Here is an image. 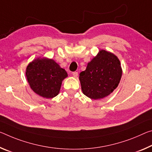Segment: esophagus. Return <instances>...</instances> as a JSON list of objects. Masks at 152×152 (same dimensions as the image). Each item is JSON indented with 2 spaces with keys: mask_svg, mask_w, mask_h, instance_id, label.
Instances as JSON below:
<instances>
[{
  "mask_svg": "<svg viewBox=\"0 0 152 152\" xmlns=\"http://www.w3.org/2000/svg\"><path fill=\"white\" fill-rule=\"evenodd\" d=\"M72 75H73L74 78H77V76H78V72H74L73 73H72Z\"/></svg>",
  "mask_w": 152,
  "mask_h": 152,
  "instance_id": "esophagus-1",
  "label": "esophagus"
}]
</instances>
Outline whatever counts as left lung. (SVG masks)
I'll use <instances>...</instances> for the list:
<instances>
[{"instance_id":"1","label":"left lung","mask_w":152,"mask_h":152,"mask_svg":"<svg viewBox=\"0 0 152 152\" xmlns=\"http://www.w3.org/2000/svg\"><path fill=\"white\" fill-rule=\"evenodd\" d=\"M122 74L118 58L112 53L100 50L80 74L83 94L92 99L107 97L118 86Z\"/></svg>"}]
</instances>
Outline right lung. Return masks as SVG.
Wrapping results in <instances>:
<instances>
[{
    "instance_id": "1",
    "label": "right lung",
    "mask_w": 152,
    "mask_h": 152,
    "mask_svg": "<svg viewBox=\"0 0 152 152\" xmlns=\"http://www.w3.org/2000/svg\"><path fill=\"white\" fill-rule=\"evenodd\" d=\"M26 75L34 92L44 98L50 99L58 95L62 81L67 74L53 59L44 57L30 62L26 67Z\"/></svg>"
}]
</instances>
